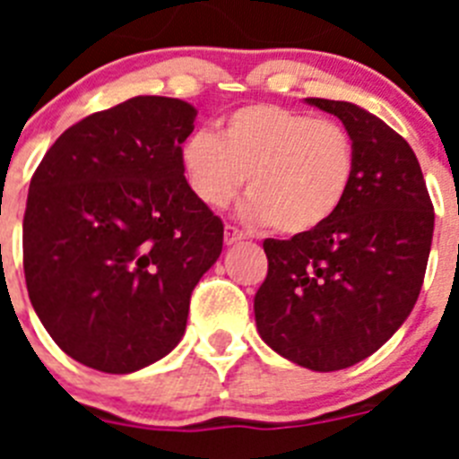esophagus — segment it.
I'll use <instances>...</instances> for the list:
<instances>
[{
    "mask_svg": "<svg viewBox=\"0 0 459 459\" xmlns=\"http://www.w3.org/2000/svg\"><path fill=\"white\" fill-rule=\"evenodd\" d=\"M243 238H246V234L238 232L237 227H232V225L225 227V243H227V246H234V243L243 241Z\"/></svg>",
    "mask_w": 459,
    "mask_h": 459,
    "instance_id": "esophagus-1",
    "label": "esophagus"
}]
</instances>
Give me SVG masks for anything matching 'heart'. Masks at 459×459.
<instances>
[{"instance_id": "heart-1", "label": "heart", "mask_w": 459, "mask_h": 459, "mask_svg": "<svg viewBox=\"0 0 459 459\" xmlns=\"http://www.w3.org/2000/svg\"><path fill=\"white\" fill-rule=\"evenodd\" d=\"M181 168L202 204L225 209L248 179L243 218L282 234H307L335 216L356 172L354 140L342 124L255 103L181 144Z\"/></svg>"}]
</instances>
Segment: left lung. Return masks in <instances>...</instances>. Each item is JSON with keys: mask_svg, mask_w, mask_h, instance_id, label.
Wrapping results in <instances>:
<instances>
[{"mask_svg": "<svg viewBox=\"0 0 459 459\" xmlns=\"http://www.w3.org/2000/svg\"><path fill=\"white\" fill-rule=\"evenodd\" d=\"M354 140L356 172L335 216L287 241L266 238L255 322L271 350L333 372L375 354L403 326L428 266L435 209L403 135L347 100L306 99Z\"/></svg>", "mask_w": 459, "mask_h": 459, "instance_id": "8db88e82", "label": "left lung"}]
</instances>
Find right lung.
I'll return each instance as SVG.
<instances>
[{
  "mask_svg": "<svg viewBox=\"0 0 459 459\" xmlns=\"http://www.w3.org/2000/svg\"><path fill=\"white\" fill-rule=\"evenodd\" d=\"M197 109L135 96L84 117L36 168L22 222L30 301L71 359L128 375L179 344L222 221L190 190L181 144Z\"/></svg>",
  "mask_w": 459,
  "mask_h": 459,
  "instance_id": "add662e5",
  "label": "right lung"
}]
</instances>
